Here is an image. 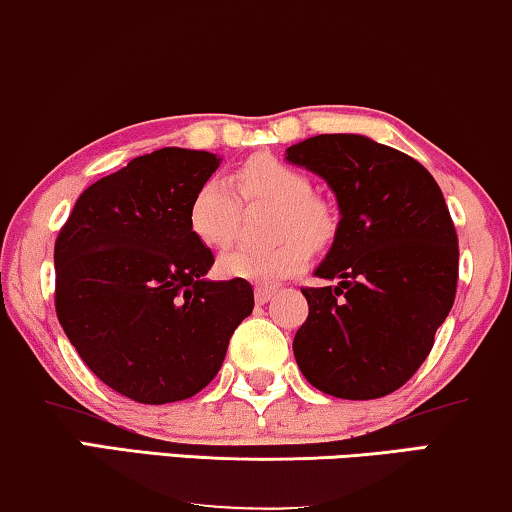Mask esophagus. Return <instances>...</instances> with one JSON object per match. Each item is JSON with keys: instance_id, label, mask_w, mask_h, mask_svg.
<instances>
[{"instance_id": "1", "label": "esophagus", "mask_w": 512, "mask_h": 512, "mask_svg": "<svg viewBox=\"0 0 512 512\" xmlns=\"http://www.w3.org/2000/svg\"><path fill=\"white\" fill-rule=\"evenodd\" d=\"M272 295H274L272 288H256V293H254L256 305H265V302H270Z\"/></svg>"}]
</instances>
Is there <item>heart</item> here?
<instances>
[{
    "label": "heart",
    "mask_w": 512,
    "mask_h": 512,
    "mask_svg": "<svg viewBox=\"0 0 512 512\" xmlns=\"http://www.w3.org/2000/svg\"><path fill=\"white\" fill-rule=\"evenodd\" d=\"M235 191L226 180L203 182L189 203L187 224L194 238L210 249H224L238 233L242 201L279 205L268 249L238 247L219 256L217 268L228 279L272 286L307 268L311 251L335 238L337 219L321 198L311 196L309 177L277 157H254L235 175Z\"/></svg>",
    "instance_id": "1"
}]
</instances>
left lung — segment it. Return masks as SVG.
Listing matches in <instances>:
<instances>
[{
  "label": "left lung",
  "instance_id": "8db88e82",
  "mask_svg": "<svg viewBox=\"0 0 512 512\" xmlns=\"http://www.w3.org/2000/svg\"><path fill=\"white\" fill-rule=\"evenodd\" d=\"M337 196L335 242L302 288L309 316L293 353L305 379L339 399H376L411 379L457 291V233L434 177L409 154L358 133L286 150Z\"/></svg>",
  "mask_w": 512,
  "mask_h": 512
}]
</instances>
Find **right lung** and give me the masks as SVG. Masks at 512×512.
I'll list each match as a JSON object with an SVG mask.
<instances>
[{
	"label": "right lung",
	"mask_w": 512,
	"mask_h": 512,
	"mask_svg": "<svg viewBox=\"0 0 512 512\" xmlns=\"http://www.w3.org/2000/svg\"><path fill=\"white\" fill-rule=\"evenodd\" d=\"M212 152L164 147L87 187L55 242V309L87 367L140 404L194 397L254 309L249 281H210L189 231Z\"/></svg>",
	"instance_id": "add662e5"
}]
</instances>
